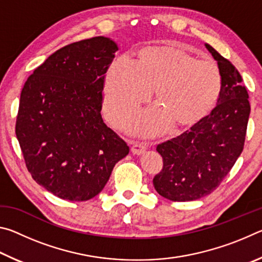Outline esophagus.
I'll return each mask as SVG.
<instances>
[{
	"label": "esophagus",
	"instance_id": "obj_1",
	"mask_svg": "<svg viewBox=\"0 0 262 262\" xmlns=\"http://www.w3.org/2000/svg\"><path fill=\"white\" fill-rule=\"evenodd\" d=\"M147 150V145L140 142H134L132 145V152L134 155H142Z\"/></svg>",
	"mask_w": 262,
	"mask_h": 262
}]
</instances>
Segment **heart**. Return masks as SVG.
Masks as SVG:
<instances>
[{
    "label": "heart",
    "mask_w": 262,
    "mask_h": 262,
    "mask_svg": "<svg viewBox=\"0 0 262 262\" xmlns=\"http://www.w3.org/2000/svg\"><path fill=\"white\" fill-rule=\"evenodd\" d=\"M222 74L211 59H196L174 46L142 48L136 59L115 60L105 79V112L114 123L126 121L155 90L158 112L142 115L139 129L161 132L168 123L192 126L205 117L219 99Z\"/></svg>",
    "instance_id": "obj_1"
}]
</instances>
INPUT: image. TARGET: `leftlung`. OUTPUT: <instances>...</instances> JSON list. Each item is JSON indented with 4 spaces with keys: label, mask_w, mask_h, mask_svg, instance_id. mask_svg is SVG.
<instances>
[{
    "label": "left lung",
    "mask_w": 262,
    "mask_h": 262,
    "mask_svg": "<svg viewBox=\"0 0 262 262\" xmlns=\"http://www.w3.org/2000/svg\"><path fill=\"white\" fill-rule=\"evenodd\" d=\"M222 74L216 107L179 136L158 144L163 168L154 177L158 194L171 201H193L219 187L241 156L250 101L242 76L231 62L206 43Z\"/></svg>",
    "instance_id": "8db88e82"
}]
</instances>
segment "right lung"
<instances>
[{"mask_svg":"<svg viewBox=\"0 0 262 262\" xmlns=\"http://www.w3.org/2000/svg\"><path fill=\"white\" fill-rule=\"evenodd\" d=\"M117 51L106 37L69 43L21 89L16 136L25 165L35 183L63 200L95 198L129 152L100 114L105 74Z\"/></svg>","mask_w":262,"mask_h":262,"instance_id":"right-lung-1","label":"right lung"}]
</instances>
